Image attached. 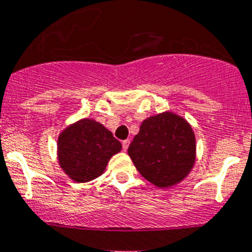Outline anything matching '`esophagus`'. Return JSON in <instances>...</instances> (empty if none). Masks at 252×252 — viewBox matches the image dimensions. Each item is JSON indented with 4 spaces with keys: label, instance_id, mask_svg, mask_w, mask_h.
<instances>
[{
    "label": "esophagus",
    "instance_id": "1",
    "mask_svg": "<svg viewBox=\"0 0 252 252\" xmlns=\"http://www.w3.org/2000/svg\"><path fill=\"white\" fill-rule=\"evenodd\" d=\"M128 145H129V139H125V141H123V149L125 150H127V148H128Z\"/></svg>",
    "mask_w": 252,
    "mask_h": 252
}]
</instances>
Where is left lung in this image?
<instances>
[{"label":"left lung","instance_id":"1","mask_svg":"<svg viewBox=\"0 0 252 252\" xmlns=\"http://www.w3.org/2000/svg\"><path fill=\"white\" fill-rule=\"evenodd\" d=\"M127 153L148 182L170 188L182 182L195 165V133L183 116L164 111L141 124Z\"/></svg>","mask_w":252,"mask_h":252}]
</instances>
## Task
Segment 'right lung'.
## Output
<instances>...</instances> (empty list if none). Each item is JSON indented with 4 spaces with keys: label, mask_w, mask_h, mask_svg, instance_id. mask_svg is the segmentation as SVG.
<instances>
[{
    "label": "right lung",
    "mask_w": 252,
    "mask_h": 252,
    "mask_svg": "<svg viewBox=\"0 0 252 252\" xmlns=\"http://www.w3.org/2000/svg\"><path fill=\"white\" fill-rule=\"evenodd\" d=\"M121 149L123 145L107 127L88 118L66 126L57 141L59 167L70 180L79 183L99 177L111 157Z\"/></svg>",
    "instance_id": "obj_1"
}]
</instances>
